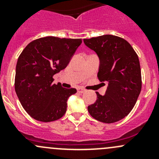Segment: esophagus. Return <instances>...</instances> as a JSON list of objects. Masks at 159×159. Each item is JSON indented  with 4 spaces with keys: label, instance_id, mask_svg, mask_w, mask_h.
Here are the masks:
<instances>
[{
    "label": "esophagus",
    "instance_id": "34e87169",
    "mask_svg": "<svg viewBox=\"0 0 159 159\" xmlns=\"http://www.w3.org/2000/svg\"><path fill=\"white\" fill-rule=\"evenodd\" d=\"M85 91H86L85 89H81V88H79V89H78V92H79V93H84Z\"/></svg>",
    "mask_w": 159,
    "mask_h": 159
}]
</instances>
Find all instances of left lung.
Returning a JSON list of instances; mask_svg holds the SVG:
<instances>
[{"instance_id": "obj_1", "label": "left lung", "mask_w": 159, "mask_h": 159, "mask_svg": "<svg viewBox=\"0 0 159 159\" xmlns=\"http://www.w3.org/2000/svg\"><path fill=\"white\" fill-rule=\"evenodd\" d=\"M100 60L98 78L108 82L105 95L88 107L90 115L99 121L114 123L130 113L142 90V75L137 54L126 40L105 34L84 39Z\"/></svg>"}]
</instances>
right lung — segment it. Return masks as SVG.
I'll list each match as a JSON object with an SVG mask.
<instances>
[{"label": "right lung", "instance_id": "obj_1", "mask_svg": "<svg viewBox=\"0 0 159 159\" xmlns=\"http://www.w3.org/2000/svg\"><path fill=\"white\" fill-rule=\"evenodd\" d=\"M81 38L45 37L34 40L20 54L14 88L24 109L38 121H56L65 115L67 101L75 89L53 84V76L68 66Z\"/></svg>", "mask_w": 159, "mask_h": 159}]
</instances>
